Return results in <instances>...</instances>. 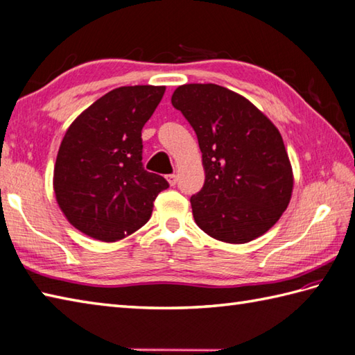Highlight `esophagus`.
<instances>
[{
    "label": "esophagus",
    "mask_w": 355,
    "mask_h": 355,
    "mask_svg": "<svg viewBox=\"0 0 355 355\" xmlns=\"http://www.w3.org/2000/svg\"><path fill=\"white\" fill-rule=\"evenodd\" d=\"M166 180H168V183H169L171 186H175V184H177V180H178V177L175 175V173H171V175L166 177Z\"/></svg>",
    "instance_id": "obj_1"
}]
</instances>
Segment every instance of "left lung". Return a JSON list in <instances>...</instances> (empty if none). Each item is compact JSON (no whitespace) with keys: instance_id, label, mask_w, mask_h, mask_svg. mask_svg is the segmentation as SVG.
Listing matches in <instances>:
<instances>
[{"instance_id":"8db88e82","label":"left lung","mask_w":355,"mask_h":355,"mask_svg":"<svg viewBox=\"0 0 355 355\" xmlns=\"http://www.w3.org/2000/svg\"><path fill=\"white\" fill-rule=\"evenodd\" d=\"M198 137L206 180L191 197L198 227L229 244L270 230L288 207L293 169L282 135L254 105L215 84H186L171 99Z\"/></svg>"}]
</instances>
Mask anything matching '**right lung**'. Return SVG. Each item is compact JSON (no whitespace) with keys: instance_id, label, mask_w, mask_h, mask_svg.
<instances>
[{"instance_id":"add662e5","label":"right lung","mask_w":355,"mask_h":355,"mask_svg":"<svg viewBox=\"0 0 355 355\" xmlns=\"http://www.w3.org/2000/svg\"><path fill=\"white\" fill-rule=\"evenodd\" d=\"M166 87H120L82 111L58 150L53 189L62 214L87 236L114 243L146 224L169 183L145 171L141 130Z\"/></svg>"}]
</instances>
